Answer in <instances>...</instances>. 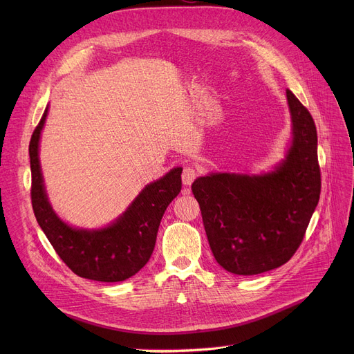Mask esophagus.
<instances>
[{
    "instance_id": "obj_1",
    "label": "esophagus",
    "mask_w": 354,
    "mask_h": 354,
    "mask_svg": "<svg viewBox=\"0 0 354 354\" xmlns=\"http://www.w3.org/2000/svg\"><path fill=\"white\" fill-rule=\"evenodd\" d=\"M196 176H198V171L194 165H188L183 167V171H182L183 185H191L196 179Z\"/></svg>"
}]
</instances>
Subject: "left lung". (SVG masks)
<instances>
[{
  "label": "left lung",
  "mask_w": 354,
  "mask_h": 354,
  "mask_svg": "<svg viewBox=\"0 0 354 354\" xmlns=\"http://www.w3.org/2000/svg\"><path fill=\"white\" fill-rule=\"evenodd\" d=\"M292 145L275 171L261 176L212 174L192 183L216 263L236 275L286 264L299 250L322 191L317 130L290 90Z\"/></svg>",
  "instance_id": "obj_1"
}]
</instances>
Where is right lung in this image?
<instances>
[{"label":"right lung","instance_id":"right-lung-1","mask_svg":"<svg viewBox=\"0 0 354 354\" xmlns=\"http://www.w3.org/2000/svg\"><path fill=\"white\" fill-rule=\"evenodd\" d=\"M47 116L44 110L34 129L28 152L31 167V203L37 222L63 263L79 277L102 283H118L140 271L151 258L160 219L182 188L180 167L147 185L129 209L100 231L74 230L54 214L43 185L39 140Z\"/></svg>","mask_w":354,"mask_h":354}]
</instances>
